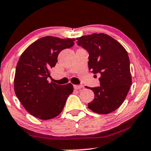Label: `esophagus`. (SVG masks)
Segmentation results:
<instances>
[{
    "instance_id": "1",
    "label": "esophagus",
    "mask_w": 151,
    "mask_h": 151,
    "mask_svg": "<svg viewBox=\"0 0 151 151\" xmlns=\"http://www.w3.org/2000/svg\"><path fill=\"white\" fill-rule=\"evenodd\" d=\"M73 88L75 90H79V89H81V88H83V86H78V85H74Z\"/></svg>"
}]
</instances>
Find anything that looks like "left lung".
<instances>
[{
  "mask_svg": "<svg viewBox=\"0 0 151 151\" xmlns=\"http://www.w3.org/2000/svg\"><path fill=\"white\" fill-rule=\"evenodd\" d=\"M77 40L78 45L89 54V70L95 76L100 75V86L90 88L95 98L88 107L97 114L112 112L123 103L132 83L127 51L119 42L103 33L85 35Z\"/></svg>",
  "mask_w": 151,
  "mask_h": 151,
  "instance_id": "8db88e82",
  "label": "left lung"
}]
</instances>
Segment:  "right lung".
<instances>
[{
    "label": "right lung",
    "mask_w": 151,
    "mask_h": 151,
    "mask_svg": "<svg viewBox=\"0 0 151 151\" xmlns=\"http://www.w3.org/2000/svg\"><path fill=\"white\" fill-rule=\"evenodd\" d=\"M74 39L47 36L29 45L16 66L14 89L16 96L30 114L40 119H51L63 110L73 91L70 83L59 86L49 83L50 68L56 65L62 50L72 47Z\"/></svg>",
    "instance_id": "add662e5"
}]
</instances>
